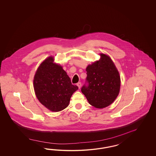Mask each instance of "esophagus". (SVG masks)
<instances>
[{"mask_svg":"<svg viewBox=\"0 0 156 156\" xmlns=\"http://www.w3.org/2000/svg\"><path fill=\"white\" fill-rule=\"evenodd\" d=\"M76 85H77L78 87H79V89H80V87H81V83H80V82H78V83H76Z\"/></svg>","mask_w":156,"mask_h":156,"instance_id":"34e87169","label":"esophagus"}]
</instances>
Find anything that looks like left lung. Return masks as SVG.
Wrapping results in <instances>:
<instances>
[{
	"label": "left lung",
	"instance_id": "obj_1",
	"mask_svg": "<svg viewBox=\"0 0 156 156\" xmlns=\"http://www.w3.org/2000/svg\"><path fill=\"white\" fill-rule=\"evenodd\" d=\"M86 68V83L81 88L89 103L102 109L112 104L120 89V76L111 58L104 54Z\"/></svg>",
	"mask_w": 156,
	"mask_h": 156
}]
</instances>
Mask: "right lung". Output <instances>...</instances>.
<instances>
[{
	"mask_svg": "<svg viewBox=\"0 0 156 156\" xmlns=\"http://www.w3.org/2000/svg\"><path fill=\"white\" fill-rule=\"evenodd\" d=\"M53 61V57H48L41 64L34 76V88L43 105L52 112H59L68 106L78 87L71 83L62 66Z\"/></svg>",
	"mask_w": 156,
	"mask_h": 156,
	"instance_id": "obj_1",
	"label": "right lung"
}]
</instances>
